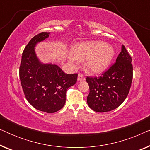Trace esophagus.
Masks as SVG:
<instances>
[{"mask_svg": "<svg viewBox=\"0 0 150 150\" xmlns=\"http://www.w3.org/2000/svg\"><path fill=\"white\" fill-rule=\"evenodd\" d=\"M78 81H85V78L84 77V76L82 74H79L78 75Z\"/></svg>", "mask_w": 150, "mask_h": 150, "instance_id": "esophagus-1", "label": "esophagus"}]
</instances>
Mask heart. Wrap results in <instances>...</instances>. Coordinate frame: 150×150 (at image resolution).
<instances>
[{"mask_svg":"<svg viewBox=\"0 0 150 150\" xmlns=\"http://www.w3.org/2000/svg\"><path fill=\"white\" fill-rule=\"evenodd\" d=\"M115 55L112 47L101 41L81 42L71 49L68 60L72 65L86 59L84 67L89 72L101 73L109 67Z\"/></svg>","mask_w":150,"mask_h":150,"instance_id":"heart-1","label":"heart"}]
</instances>
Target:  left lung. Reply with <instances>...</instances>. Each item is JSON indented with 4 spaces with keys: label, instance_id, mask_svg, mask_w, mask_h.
Listing matches in <instances>:
<instances>
[{
    "label": "left lung",
    "instance_id": "left-lung-1",
    "mask_svg": "<svg viewBox=\"0 0 150 150\" xmlns=\"http://www.w3.org/2000/svg\"><path fill=\"white\" fill-rule=\"evenodd\" d=\"M132 58L124 45L116 62L99 77H87L89 94L88 105L98 112L115 109L123 103L132 81Z\"/></svg>",
    "mask_w": 150,
    "mask_h": 150
}]
</instances>
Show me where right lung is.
Masks as SVG:
<instances>
[{"instance_id":"obj_1","label":"right lung","mask_w":150,"mask_h":150,"mask_svg":"<svg viewBox=\"0 0 150 150\" xmlns=\"http://www.w3.org/2000/svg\"><path fill=\"white\" fill-rule=\"evenodd\" d=\"M50 33H40L30 40L22 53L19 71L22 89L30 104L40 111L52 113L65 105L67 90L76 83L78 74H65L58 65L39 60L35 47Z\"/></svg>"}]
</instances>
